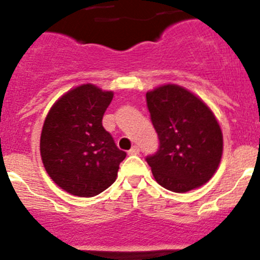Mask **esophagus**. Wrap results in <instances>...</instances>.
<instances>
[{"mask_svg": "<svg viewBox=\"0 0 260 260\" xmlns=\"http://www.w3.org/2000/svg\"><path fill=\"white\" fill-rule=\"evenodd\" d=\"M128 155H139V147L134 146L132 150H128Z\"/></svg>", "mask_w": 260, "mask_h": 260, "instance_id": "obj_1", "label": "esophagus"}]
</instances>
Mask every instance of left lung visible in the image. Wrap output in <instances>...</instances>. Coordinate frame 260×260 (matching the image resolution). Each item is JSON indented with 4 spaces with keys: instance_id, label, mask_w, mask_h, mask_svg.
Returning <instances> with one entry per match:
<instances>
[{
    "instance_id": "obj_1",
    "label": "left lung",
    "mask_w": 260,
    "mask_h": 260,
    "mask_svg": "<svg viewBox=\"0 0 260 260\" xmlns=\"http://www.w3.org/2000/svg\"><path fill=\"white\" fill-rule=\"evenodd\" d=\"M160 147L147 156L156 182L186 192L212 178L222 155V133L212 110L198 96L177 84L146 93Z\"/></svg>"
}]
</instances>
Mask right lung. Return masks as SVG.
<instances>
[{
    "label": "right lung",
    "instance_id": "add662e5",
    "mask_svg": "<svg viewBox=\"0 0 260 260\" xmlns=\"http://www.w3.org/2000/svg\"><path fill=\"white\" fill-rule=\"evenodd\" d=\"M112 99V91L82 84L48 112L40 137L41 160L54 183L69 194L91 198L116 181L126 152L103 127Z\"/></svg>",
    "mask_w": 260,
    "mask_h": 260
}]
</instances>
